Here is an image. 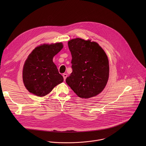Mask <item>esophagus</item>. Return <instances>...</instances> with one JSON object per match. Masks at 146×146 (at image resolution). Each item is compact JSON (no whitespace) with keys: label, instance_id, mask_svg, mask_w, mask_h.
<instances>
[{"label":"esophagus","instance_id":"1","mask_svg":"<svg viewBox=\"0 0 146 146\" xmlns=\"http://www.w3.org/2000/svg\"><path fill=\"white\" fill-rule=\"evenodd\" d=\"M63 77L64 80H65L66 79L67 77V74H63Z\"/></svg>","mask_w":146,"mask_h":146}]
</instances>
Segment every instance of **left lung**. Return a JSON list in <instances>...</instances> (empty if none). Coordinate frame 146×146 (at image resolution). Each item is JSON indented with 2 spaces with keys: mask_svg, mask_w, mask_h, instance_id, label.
Masks as SVG:
<instances>
[{
  "mask_svg": "<svg viewBox=\"0 0 146 146\" xmlns=\"http://www.w3.org/2000/svg\"><path fill=\"white\" fill-rule=\"evenodd\" d=\"M72 72L66 82L82 98L95 97L104 89L109 77V63L104 50L90 40L76 38L68 42Z\"/></svg>",
  "mask_w": 146,
  "mask_h": 146,
  "instance_id": "left-lung-1",
  "label": "left lung"
}]
</instances>
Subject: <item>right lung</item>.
<instances>
[{"label":"right lung","instance_id":"add662e5","mask_svg":"<svg viewBox=\"0 0 146 146\" xmlns=\"http://www.w3.org/2000/svg\"><path fill=\"white\" fill-rule=\"evenodd\" d=\"M63 46L62 42L44 44L36 47L29 55L23 66L22 78L29 92L44 97L63 82L62 76L53 62V57Z\"/></svg>","mask_w":146,"mask_h":146}]
</instances>
